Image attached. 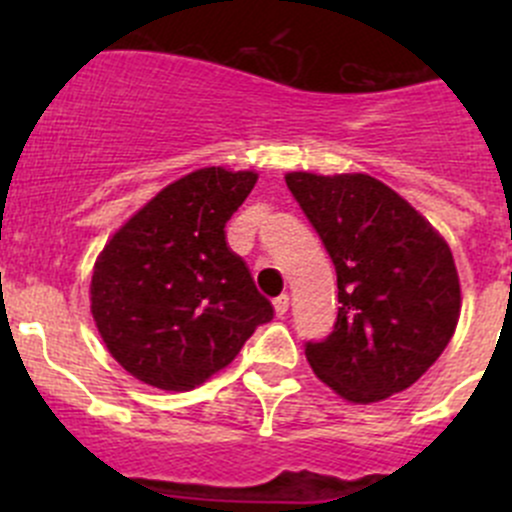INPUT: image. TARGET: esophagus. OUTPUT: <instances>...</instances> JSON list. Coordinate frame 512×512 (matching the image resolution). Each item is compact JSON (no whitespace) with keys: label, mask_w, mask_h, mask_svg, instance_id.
I'll return each instance as SVG.
<instances>
[{"label":"esophagus","mask_w":512,"mask_h":512,"mask_svg":"<svg viewBox=\"0 0 512 512\" xmlns=\"http://www.w3.org/2000/svg\"><path fill=\"white\" fill-rule=\"evenodd\" d=\"M272 304H275V312H277V317H285V314H287V309H289V297H287V294H280V297H277L275 302H272Z\"/></svg>","instance_id":"1"}]
</instances>
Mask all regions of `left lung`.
<instances>
[{
    "label": "left lung",
    "instance_id": "8db88e82",
    "mask_svg": "<svg viewBox=\"0 0 512 512\" xmlns=\"http://www.w3.org/2000/svg\"><path fill=\"white\" fill-rule=\"evenodd\" d=\"M337 270L332 334L304 344L314 374L354 404L416 384L461 314L451 247L399 193L364 173H287Z\"/></svg>",
    "mask_w": 512,
    "mask_h": 512
}]
</instances>
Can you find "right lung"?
I'll return each mask as SVG.
<instances>
[{"mask_svg":"<svg viewBox=\"0 0 512 512\" xmlns=\"http://www.w3.org/2000/svg\"><path fill=\"white\" fill-rule=\"evenodd\" d=\"M255 183L252 170L188 173L143 205L98 255L91 314L113 359L143 384L195 389L275 317L225 237Z\"/></svg>","mask_w":512,"mask_h":512,"instance_id":"add662e5","label":"right lung"}]
</instances>
